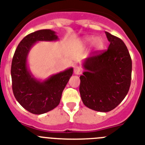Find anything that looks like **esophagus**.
I'll return each mask as SVG.
<instances>
[{"instance_id":"obj_1","label":"esophagus","mask_w":145,"mask_h":145,"mask_svg":"<svg viewBox=\"0 0 145 145\" xmlns=\"http://www.w3.org/2000/svg\"><path fill=\"white\" fill-rule=\"evenodd\" d=\"M74 73L76 75H79V74H80L82 73V69L80 67H79V66H74Z\"/></svg>"}]
</instances>
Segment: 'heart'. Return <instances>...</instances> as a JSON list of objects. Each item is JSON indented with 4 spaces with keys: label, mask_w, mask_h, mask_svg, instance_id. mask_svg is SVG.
<instances>
[{
    "label": "heart",
    "mask_w": 145,
    "mask_h": 145,
    "mask_svg": "<svg viewBox=\"0 0 145 145\" xmlns=\"http://www.w3.org/2000/svg\"><path fill=\"white\" fill-rule=\"evenodd\" d=\"M84 44L89 45L93 44V49L95 52H99L102 50L104 46V41L102 38L96 37L94 36H87L82 39Z\"/></svg>",
    "instance_id": "heart-1"
}]
</instances>
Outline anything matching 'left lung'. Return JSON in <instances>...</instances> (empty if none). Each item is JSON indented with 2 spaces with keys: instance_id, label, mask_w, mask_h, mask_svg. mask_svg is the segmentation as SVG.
Masks as SVG:
<instances>
[{
  "instance_id": "obj_1",
  "label": "left lung",
  "mask_w": 145,
  "mask_h": 145,
  "mask_svg": "<svg viewBox=\"0 0 145 145\" xmlns=\"http://www.w3.org/2000/svg\"><path fill=\"white\" fill-rule=\"evenodd\" d=\"M108 50L84 60L85 71L80 76V93L89 109L107 112L125 99L131 85L132 61L120 39L105 32Z\"/></svg>"
}]
</instances>
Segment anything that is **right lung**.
I'll use <instances>...</instances> for the list:
<instances>
[{"label":"right lung","instance_id":"add662e5","mask_svg":"<svg viewBox=\"0 0 145 145\" xmlns=\"http://www.w3.org/2000/svg\"><path fill=\"white\" fill-rule=\"evenodd\" d=\"M57 40L59 38L54 31H37L20 41L14 55L11 69L14 95L19 104L33 114H44L57 106L64 88L72 76L74 69L69 68L41 80L30 70L27 57L33 46L39 41Z\"/></svg>","mask_w":145,"mask_h":145}]
</instances>
